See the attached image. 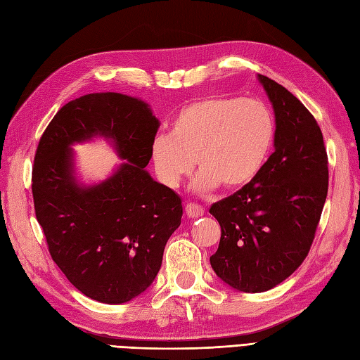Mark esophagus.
Returning <instances> with one entry per match:
<instances>
[{"mask_svg":"<svg viewBox=\"0 0 360 360\" xmlns=\"http://www.w3.org/2000/svg\"><path fill=\"white\" fill-rule=\"evenodd\" d=\"M185 211L188 214V217H191V219L200 217V215H203V212H205L203 207L200 205H197V203H186Z\"/></svg>","mask_w":360,"mask_h":360,"instance_id":"1","label":"esophagus"}]
</instances>
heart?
Listing matches in <instances>:
<instances>
[{"label":"heart","mask_w":360,"mask_h":360,"mask_svg":"<svg viewBox=\"0 0 360 360\" xmlns=\"http://www.w3.org/2000/svg\"><path fill=\"white\" fill-rule=\"evenodd\" d=\"M274 139L276 122L265 103L212 95L181 108L169 137L154 140L150 157L166 188H177L195 162L198 191H238L259 177Z\"/></svg>","instance_id":"obj_1"}]
</instances>
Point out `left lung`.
<instances>
[{
    "mask_svg": "<svg viewBox=\"0 0 360 360\" xmlns=\"http://www.w3.org/2000/svg\"><path fill=\"white\" fill-rule=\"evenodd\" d=\"M276 114V150L251 185L215 202L221 228L211 266L243 292H262L305 260L328 194V155L313 114L294 95L259 75Z\"/></svg>",
    "mask_w": 360,
    "mask_h": 360,
    "instance_id": "1",
    "label": "left lung"
}]
</instances>
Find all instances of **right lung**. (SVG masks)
<instances>
[{
    "instance_id": "1",
    "label": "right lung",
    "mask_w": 360,
    "mask_h": 360,
    "mask_svg": "<svg viewBox=\"0 0 360 360\" xmlns=\"http://www.w3.org/2000/svg\"><path fill=\"white\" fill-rule=\"evenodd\" d=\"M146 103L115 92L87 94L47 124L32 166L35 215L47 250L68 281L87 297L124 303L145 291L181 221V198L145 167L158 131ZM105 134L127 164L109 181L78 187L72 142Z\"/></svg>"
}]
</instances>
